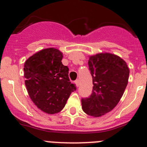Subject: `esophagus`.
<instances>
[{
  "mask_svg": "<svg viewBox=\"0 0 147 147\" xmlns=\"http://www.w3.org/2000/svg\"><path fill=\"white\" fill-rule=\"evenodd\" d=\"M75 82V84H76L77 87H79V85H80V82H79V80H76Z\"/></svg>",
  "mask_w": 147,
  "mask_h": 147,
  "instance_id": "34e87169",
  "label": "esophagus"
}]
</instances>
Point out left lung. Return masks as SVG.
I'll list each match as a JSON object with an SVG mask.
<instances>
[{"instance_id": "1", "label": "left lung", "mask_w": 147, "mask_h": 147, "mask_svg": "<svg viewBox=\"0 0 147 147\" xmlns=\"http://www.w3.org/2000/svg\"><path fill=\"white\" fill-rule=\"evenodd\" d=\"M88 65L92 92L90 97L82 98V107L86 114L97 117L117 106L127 87L129 69L121 57L107 53L90 56Z\"/></svg>"}]
</instances>
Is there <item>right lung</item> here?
Returning <instances> with one entry per match:
<instances>
[{"label":"right lung","instance_id":"add662e5","mask_svg":"<svg viewBox=\"0 0 147 147\" xmlns=\"http://www.w3.org/2000/svg\"><path fill=\"white\" fill-rule=\"evenodd\" d=\"M63 53L53 47L30 57L24 65L25 84L33 103L45 113H58L76 90L68 78L69 68L62 63Z\"/></svg>","mask_w":147,"mask_h":147}]
</instances>
